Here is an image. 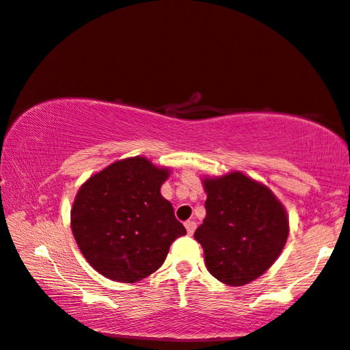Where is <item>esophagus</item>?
Returning a JSON list of instances; mask_svg holds the SVG:
<instances>
[{
	"instance_id": "obj_1",
	"label": "esophagus",
	"mask_w": 350,
	"mask_h": 350,
	"mask_svg": "<svg viewBox=\"0 0 350 350\" xmlns=\"http://www.w3.org/2000/svg\"><path fill=\"white\" fill-rule=\"evenodd\" d=\"M185 229L188 232V235H193V232L196 230V223H195V221H185Z\"/></svg>"
}]
</instances>
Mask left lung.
Returning a JSON list of instances; mask_svg holds the SVG:
<instances>
[{
    "instance_id": "obj_1",
    "label": "left lung",
    "mask_w": 350,
    "mask_h": 350,
    "mask_svg": "<svg viewBox=\"0 0 350 350\" xmlns=\"http://www.w3.org/2000/svg\"><path fill=\"white\" fill-rule=\"evenodd\" d=\"M204 223L195 238L215 279L240 286L262 275L284 249L286 212L268 187L241 173L205 179Z\"/></svg>"
}]
</instances>
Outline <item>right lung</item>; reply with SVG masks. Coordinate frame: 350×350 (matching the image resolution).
I'll list each match as a JSON object with an SVG mask.
<instances>
[{
	"mask_svg": "<svg viewBox=\"0 0 350 350\" xmlns=\"http://www.w3.org/2000/svg\"><path fill=\"white\" fill-rule=\"evenodd\" d=\"M168 174L134 157L112 163L79 188L71 230L99 274L126 284L145 279L163 265L176 238L187 234L160 195Z\"/></svg>",
	"mask_w": 350,
	"mask_h": 350,
	"instance_id": "add662e5",
	"label": "right lung"
}]
</instances>
